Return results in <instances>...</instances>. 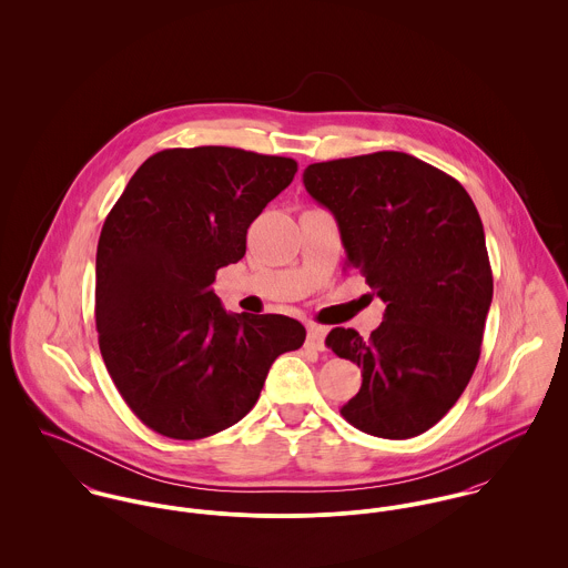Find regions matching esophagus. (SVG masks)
I'll list each match as a JSON object with an SVG mask.
<instances>
[{"instance_id": "esophagus-1", "label": "esophagus", "mask_w": 568, "mask_h": 568, "mask_svg": "<svg viewBox=\"0 0 568 568\" xmlns=\"http://www.w3.org/2000/svg\"><path fill=\"white\" fill-rule=\"evenodd\" d=\"M324 336L325 327H322V325H311V327H308L306 343H308L311 347H315V349H324Z\"/></svg>"}]
</instances>
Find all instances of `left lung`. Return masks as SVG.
Wrapping results in <instances>:
<instances>
[{
    "mask_svg": "<svg viewBox=\"0 0 568 568\" xmlns=\"http://www.w3.org/2000/svg\"><path fill=\"white\" fill-rule=\"evenodd\" d=\"M304 185L385 302L369 338L352 327L325 338L363 369L341 415L376 437H415L459 400L481 354L494 284L479 212L457 179L396 151L311 163Z\"/></svg>",
    "mask_w": 568,
    "mask_h": 568,
    "instance_id": "left-lung-1",
    "label": "left lung"
}]
</instances>
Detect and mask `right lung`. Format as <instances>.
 I'll list each match as a JSON object with an SVG mask.
<instances>
[{"mask_svg":"<svg viewBox=\"0 0 568 568\" xmlns=\"http://www.w3.org/2000/svg\"><path fill=\"white\" fill-rule=\"evenodd\" d=\"M295 172V160L243 149H168L109 212L95 253L100 354L155 433L201 439L230 428L257 403L273 361L304 345L300 322L227 313L212 288Z\"/></svg>","mask_w":568,"mask_h":568,"instance_id":"obj_1","label":"right lung"}]
</instances>
